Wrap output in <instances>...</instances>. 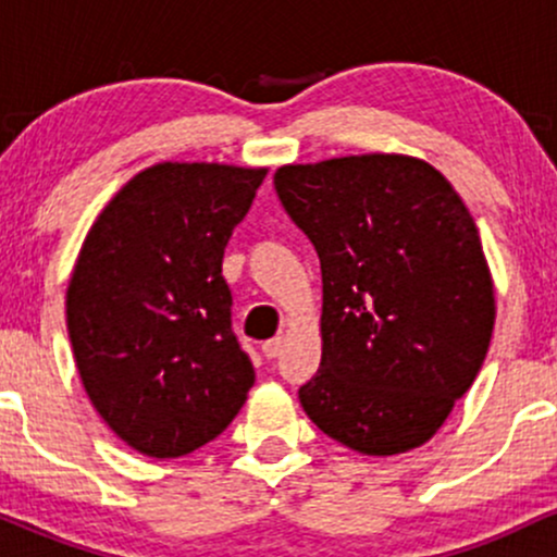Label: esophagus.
<instances>
[{"mask_svg": "<svg viewBox=\"0 0 557 557\" xmlns=\"http://www.w3.org/2000/svg\"><path fill=\"white\" fill-rule=\"evenodd\" d=\"M283 343H285L283 335H274L272 341H267L264 345H261V354H264L267 359H277L280 350H283Z\"/></svg>", "mask_w": 557, "mask_h": 557, "instance_id": "esophagus-1", "label": "esophagus"}]
</instances>
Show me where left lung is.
<instances>
[{
    "instance_id": "left-lung-1",
    "label": "left lung",
    "mask_w": 557,
    "mask_h": 557,
    "mask_svg": "<svg viewBox=\"0 0 557 557\" xmlns=\"http://www.w3.org/2000/svg\"><path fill=\"white\" fill-rule=\"evenodd\" d=\"M274 190L322 264V363L300 406L363 456L424 445L495 327L474 216L443 172L403 154L285 164Z\"/></svg>"
}]
</instances>
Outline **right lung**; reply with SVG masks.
Here are the masks:
<instances>
[{"mask_svg": "<svg viewBox=\"0 0 557 557\" xmlns=\"http://www.w3.org/2000/svg\"><path fill=\"white\" fill-rule=\"evenodd\" d=\"M264 175L154 164L114 194L83 240L67 285L73 356L99 417L144 456L212 443L253 385L222 257Z\"/></svg>", "mask_w": 557, "mask_h": 557, "instance_id": "obj_1", "label": "right lung"}]
</instances>
